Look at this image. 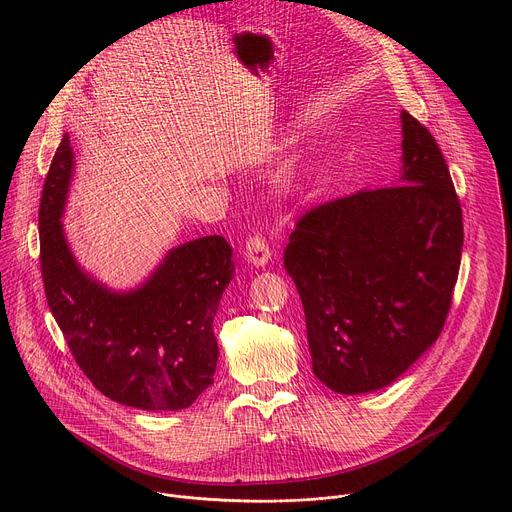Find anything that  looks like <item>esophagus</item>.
Returning a JSON list of instances; mask_svg holds the SVG:
<instances>
[{"mask_svg":"<svg viewBox=\"0 0 512 512\" xmlns=\"http://www.w3.org/2000/svg\"><path fill=\"white\" fill-rule=\"evenodd\" d=\"M245 259L249 263H253L255 267H263L271 259V249L263 235H259V233L249 235L247 245H245Z\"/></svg>","mask_w":512,"mask_h":512,"instance_id":"1","label":"esophagus"}]
</instances>
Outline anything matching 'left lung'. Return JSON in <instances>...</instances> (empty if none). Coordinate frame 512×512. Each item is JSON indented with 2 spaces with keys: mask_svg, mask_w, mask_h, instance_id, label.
Returning a JSON list of instances; mask_svg holds the SVG:
<instances>
[{
  "mask_svg": "<svg viewBox=\"0 0 512 512\" xmlns=\"http://www.w3.org/2000/svg\"><path fill=\"white\" fill-rule=\"evenodd\" d=\"M393 186L360 190L300 216L283 265L302 298L314 375L358 395L401 377L442 334L464 225L448 164L407 111Z\"/></svg>",
  "mask_w": 512,
  "mask_h": 512,
  "instance_id": "left-lung-1",
  "label": "left lung"
}]
</instances>
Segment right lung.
<instances>
[{"instance_id":"add662e5","label":"right lung","mask_w":512,"mask_h":512,"mask_svg":"<svg viewBox=\"0 0 512 512\" xmlns=\"http://www.w3.org/2000/svg\"><path fill=\"white\" fill-rule=\"evenodd\" d=\"M62 137L40 198V269L48 308L81 371L105 397L145 411L190 407L214 381L212 320L235 273L233 247L210 235L172 249L127 294L89 277L72 257L60 216L72 178Z\"/></svg>"}]
</instances>
